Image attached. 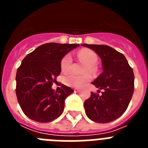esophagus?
<instances>
[{
	"instance_id": "34e87169",
	"label": "esophagus",
	"mask_w": 148,
	"mask_h": 148,
	"mask_svg": "<svg viewBox=\"0 0 148 148\" xmlns=\"http://www.w3.org/2000/svg\"><path fill=\"white\" fill-rule=\"evenodd\" d=\"M74 92H80V90H78V89H75V90H74Z\"/></svg>"
}]
</instances>
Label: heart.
<instances>
[{"label": "heart", "instance_id": "heart-1", "mask_svg": "<svg viewBox=\"0 0 148 148\" xmlns=\"http://www.w3.org/2000/svg\"><path fill=\"white\" fill-rule=\"evenodd\" d=\"M77 56L82 61L87 64L85 72L93 73L95 70V65L98 62V56L95 52L88 49H83L77 53ZM72 57L70 54L64 56L61 61V69L63 73H67L72 64ZM92 79V75L90 73H86L82 75H77L70 73L64 77V82L66 85L70 87L80 88L84 87Z\"/></svg>", "mask_w": 148, "mask_h": 148}]
</instances>
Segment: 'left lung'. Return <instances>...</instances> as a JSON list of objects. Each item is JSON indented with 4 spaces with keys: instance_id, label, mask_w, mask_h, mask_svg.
Returning a JSON list of instances; mask_svg holds the SVG:
<instances>
[{
    "instance_id": "left-lung-1",
    "label": "left lung",
    "mask_w": 148,
    "mask_h": 148,
    "mask_svg": "<svg viewBox=\"0 0 148 148\" xmlns=\"http://www.w3.org/2000/svg\"><path fill=\"white\" fill-rule=\"evenodd\" d=\"M92 49L100 57L103 73L93 85L103 90L101 95L91 92L84 106L87 117L99 123H108L125 113L134 91V74L126 58L121 53L106 45L81 44ZM98 90V92L100 90Z\"/></svg>"
}]
</instances>
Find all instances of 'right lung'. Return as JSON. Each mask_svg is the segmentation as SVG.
<instances>
[{"mask_svg":"<svg viewBox=\"0 0 148 148\" xmlns=\"http://www.w3.org/2000/svg\"><path fill=\"white\" fill-rule=\"evenodd\" d=\"M79 44L48 43L39 46L22 61L16 73V95L24 114L46 123L62 114L64 101L73 89L62 84L58 92L52 89L61 73V61Z\"/></svg>","mask_w":148,"mask_h":148,"instance_id":"add662e5","label":"right lung"}]
</instances>
